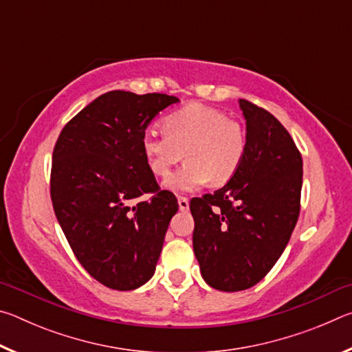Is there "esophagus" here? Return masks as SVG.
Listing matches in <instances>:
<instances>
[{"mask_svg":"<svg viewBox=\"0 0 352 352\" xmlns=\"http://www.w3.org/2000/svg\"><path fill=\"white\" fill-rule=\"evenodd\" d=\"M178 206H180V211L186 212L189 210V199L183 197V195H178Z\"/></svg>","mask_w":352,"mask_h":352,"instance_id":"34e87169","label":"esophagus"}]
</instances>
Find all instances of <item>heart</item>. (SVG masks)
Wrapping results in <instances>:
<instances>
[{
    "label": "heart",
    "mask_w": 352,
    "mask_h": 352,
    "mask_svg": "<svg viewBox=\"0 0 352 352\" xmlns=\"http://www.w3.org/2000/svg\"><path fill=\"white\" fill-rule=\"evenodd\" d=\"M162 126L163 133L144 132L141 148L157 177H168L183 155L188 158L166 182L169 189L192 190L210 180L225 184L241 169L247 153L245 129L223 111L189 104L166 116Z\"/></svg>",
    "instance_id": "obj_1"
}]
</instances>
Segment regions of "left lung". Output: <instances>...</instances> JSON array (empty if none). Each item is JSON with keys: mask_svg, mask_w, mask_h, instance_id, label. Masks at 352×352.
Masks as SVG:
<instances>
[{"mask_svg": "<svg viewBox=\"0 0 352 352\" xmlns=\"http://www.w3.org/2000/svg\"><path fill=\"white\" fill-rule=\"evenodd\" d=\"M247 121V153L223 188L190 200L192 245L212 289L239 292L276 264L300 216L302 160L278 119L239 99Z\"/></svg>", "mask_w": 352, "mask_h": 352, "instance_id": "obj_1", "label": "left lung"}]
</instances>
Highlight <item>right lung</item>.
I'll return each mask as SVG.
<instances>
[{
  "label": "right lung",
  "instance_id": "right-lung-1",
  "mask_svg": "<svg viewBox=\"0 0 352 352\" xmlns=\"http://www.w3.org/2000/svg\"><path fill=\"white\" fill-rule=\"evenodd\" d=\"M178 98L109 91L62 129L52 152L51 200L83 269L113 290L152 278L177 197L162 190L142 153L148 122ZM151 195L131 206V200Z\"/></svg>",
  "mask_w": 352,
  "mask_h": 352
}]
</instances>
